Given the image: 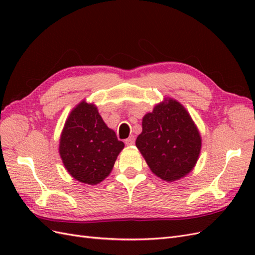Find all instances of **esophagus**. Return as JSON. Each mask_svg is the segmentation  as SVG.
I'll use <instances>...</instances> for the list:
<instances>
[{
  "mask_svg": "<svg viewBox=\"0 0 255 255\" xmlns=\"http://www.w3.org/2000/svg\"><path fill=\"white\" fill-rule=\"evenodd\" d=\"M125 142H126L127 145H132V144H134V143H135V137H134V136H129V137L128 138V139L125 140Z\"/></svg>",
  "mask_w": 255,
  "mask_h": 255,
  "instance_id": "obj_1",
  "label": "esophagus"
}]
</instances>
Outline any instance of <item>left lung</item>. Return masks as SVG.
Returning <instances> with one entry per match:
<instances>
[{
	"instance_id": "left-lung-1",
	"label": "left lung",
	"mask_w": 255,
	"mask_h": 255,
	"mask_svg": "<svg viewBox=\"0 0 255 255\" xmlns=\"http://www.w3.org/2000/svg\"><path fill=\"white\" fill-rule=\"evenodd\" d=\"M136 146L152 172L171 182L194 168L201 150V137L186 110L169 99L144 116Z\"/></svg>"
}]
</instances>
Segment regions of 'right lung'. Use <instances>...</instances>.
Returning <instances> with one entry per match:
<instances>
[{"mask_svg":"<svg viewBox=\"0 0 255 255\" xmlns=\"http://www.w3.org/2000/svg\"><path fill=\"white\" fill-rule=\"evenodd\" d=\"M123 146L114 130L106 127L97 107L82 102L66 121L59 153L75 180L95 185L111 173Z\"/></svg>","mask_w":255,"mask_h":255,"instance_id":"add662e5","label":"right lung"}]
</instances>
